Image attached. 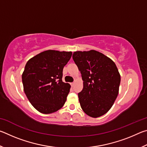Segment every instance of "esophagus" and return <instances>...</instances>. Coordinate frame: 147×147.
I'll return each instance as SVG.
<instances>
[{
	"mask_svg": "<svg viewBox=\"0 0 147 147\" xmlns=\"http://www.w3.org/2000/svg\"><path fill=\"white\" fill-rule=\"evenodd\" d=\"M71 86H72V87H73V86H74V82L71 83Z\"/></svg>",
	"mask_w": 147,
	"mask_h": 147,
	"instance_id": "34e87169",
	"label": "esophagus"
}]
</instances>
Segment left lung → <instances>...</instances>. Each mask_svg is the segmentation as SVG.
Masks as SVG:
<instances>
[{
    "mask_svg": "<svg viewBox=\"0 0 147 147\" xmlns=\"http://www.w3.org/2000/svg\"><path fill=\"white\" fill-rule=\"evenodd\" d=\"M73 58L84 81L83 89L78 93L82 109L93 118L104 115L119 93L121 75L115 63L94 50L76 51Z\"/></svg>",
    "mask_w": 147,
    "mask_h": 147,
    "instance_id": "1",
    "label": "left lung"
}]
</instances>
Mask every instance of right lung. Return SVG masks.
Returning a JSON list of instances; mask_svg holds the SVG:
<instances>
[{
    "label": "right lung",
    "instance_id": "right-lung-1",
    "mask_svg": "<svg viewBox=\"0 0 147 147\" xmlns=\"http://www.w3.org/2000/svg\"><path fill=\"white\" fill-rule=\"evenodd\" d=\"M72 54L71 51L48 50L27 61L22 74L24 91L40 113L55 112L65 102L71 86L62 81L63 69Z\"/></svg>",
    "mask_w": 147,
    "mask_h": 147
}]
</instances>
